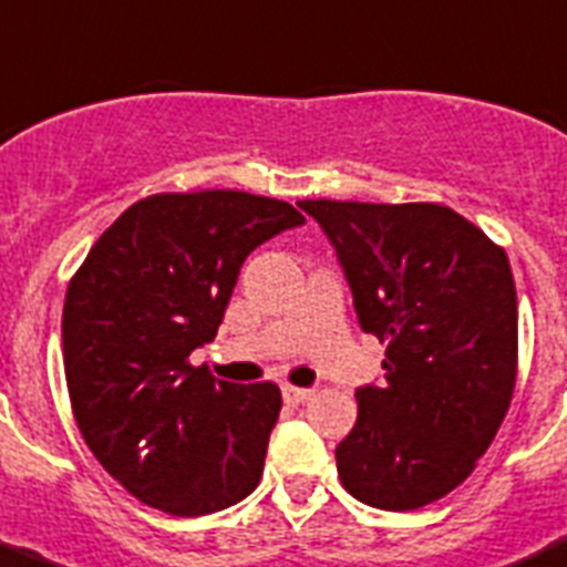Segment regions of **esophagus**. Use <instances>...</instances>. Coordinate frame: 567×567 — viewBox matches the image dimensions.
I'll return each mask as SVG.
<instances>
[{
    "label": "esophagus",
    "instance_id": "obj_1",
    "mask_svg": "<svg viewBox=\"0 0 567 567\" xmlns=\"http://www.w3.org/2000/svg\"><path fill=\"white\" fill-rule=\"evenodd\" d=\"M282 396H285V403L299 405V403H308L310 396H313V389H299V385H282Z\"/></svg>",
    "mask_w": 567,
    "mask_h": 567
}]
</instances>
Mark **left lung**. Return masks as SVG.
I'll use <instances>...</instances> for the list:
<instances>
[{"label": "left lung", "mask_w": 567, "mask_h": 567, "mask_svg": "<svg viewBox=\"0 0 567 567\" xmlns=\"http://www.w3.org/2000/svg\"><path fill=\"white\" fill-rule=\"evenodd\" d=\"M299 209L336 248L361 330L389 343L385 383L355 391L338 478L374 509L433 504L473 473L509 411L517 293L506 251L439 204Z\"/></svg>", "instance_id": "8db88e82"}]
</instances>
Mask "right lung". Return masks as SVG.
<instances>
[{
    "label": "right lung",
    "instance_id": "1",
    "mask_svg": "<svg viewBox=\"0 0 567 567\" xmlns=\"http://www.w3.org/2000/svg\"><path fill=\"white\" fill-rule=\"evenodd\" d=\"M305 224L277 198L204 189L136 200L100 235L63 301V367L89 451L176 517L251 495L282 394L189 367L218 336L248 254Z\"/></svg>",
    "mask_w": 567,
    "mask_h": 567
}]
</instances>
